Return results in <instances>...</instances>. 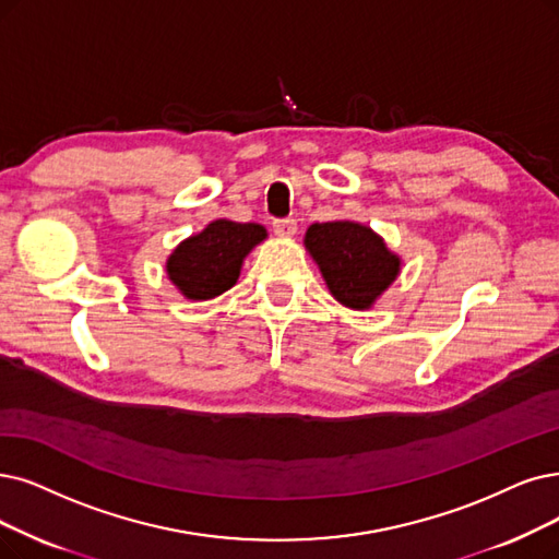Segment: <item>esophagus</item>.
<instances>
[{
  "label": "esophagus",
  "instance_id": "esophagus-1",
  "mask_svg": "<svg viewBox=\"0 0 559 559\" xmlns=\"http://www.w3.org/2000/svg\"><path fill=\"white\" fill-rule=\"evenodd\" d=\"M273 231H275V236H280V238H292V236H296V231H298V222L292 219V217L275 219V222H273Z\"/></svg>",
  "mask_w": 559,
  "mask_h": 559
}]
</instances>
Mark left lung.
I'll use <instances>...</instances> for the list:
<instances>
[{
    "mask_svg": "<svg viewBox=\"0 0 559 559\" xmlns=\"http://www.w3.org/2000/svg\"><path fill=\"white\" fill-rule=\"evenodd\" d=\"M305 248L330 294L350 309H369L401 271V259L360 222H317L305 234Z\"/></svg>",
    "mask_w": 559,
    "mask_h": 559,
    "instance_id": "left-lung-1",
    "label": "left lung"
}]
</instances>
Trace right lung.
Returning <instances> with one entry per match:
<instances>
[{"mask_svg": "<svg viewBox=\"0 0 559 559\" xmlns=\"http://www.w3.org/2000/svg\"><path fill=\"white\" fill-rule=\"evenodd\" d=\"M265 236V229L254 222L240 225L231 219H215L169 254L167 275L186 298L211 300L238 282L242 259Z\"/></svg>", "mask_w": 559, "mask_h": 559, "instance_id": "right-lung-1", "label": "right lung"}]
</instances>
